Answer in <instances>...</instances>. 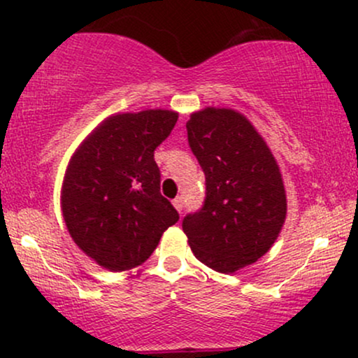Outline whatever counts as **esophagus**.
<instances>
[{"instance_id": "34e87169", "label": "esophagus", "mask_w": 358, "mask_h": 358, "mask_svg": "<svg viewBox=\"0 0 358 358\" xmlns=\"http://www.w3.org/2000/svg\"><path fill=\"white\" fill-rule=\"evenodd\" d=\"M173 205H175V208H176V210H178L180 213H182V210H183V205H185V200H183V196H176V199L173 200Z\"/></svg>"}]
</instances>
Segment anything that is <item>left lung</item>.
Returning <instances> with one entry per match:
<instances>
[{
  "label": "left lung",
  "mask_w": 358,
  "mask_h": 358,
  "mask_svg": "<svg viewBox=\"0 0 358 358\" xmlns=\"http://www.w3.org/2000/svg\"><path fill=\"white\" fill-rule=\"evenodd\" d=\"M188 145L205 173V200L183 219L195 257L236 273L264 256L286 219V192L273 153L232 109L207 108L187 122Z\"/></svg>",
  "instance_id": "8db88e82"
}]
</instances>
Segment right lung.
<instances>
[{
  "label": "right lung",
  "mask_w": 358,
  "mask_h": 358,
  "mask_svg": "<svg viewBox=\"0 0 358 358\" xmlns=\"http://www.w3.org/2000/svg\"><path fill=\"white\" fill-rule=\"evenodd\" d=\"M178 114L148 109L101 122L69 162L62 213L73 242L109 271L143 264L163 232L180 219L159 192L155 150Z\"/></svg>",
  "instance_id": "right-lung-1"
}]
</instances>
